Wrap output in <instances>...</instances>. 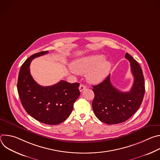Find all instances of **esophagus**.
I'll return each instance as SVG.
<instances>
[{
	"label": "esophagus",
	"mask_w": 160,
	"mask_h": 160,
	"mask_svg": "<svg viewBox=\"0 0 160 160\" xmlns=\"http://www.w3.org/2000/svg\"><path fill=\"white\" fill-rule=\"evenodd\" d=\"M86 88H87V87H86L85 85L82 84V85H80V87H79V90H80V92H83V91Z\"/></svg>",
	"instance_id": "obj_1"
}]
</instances>
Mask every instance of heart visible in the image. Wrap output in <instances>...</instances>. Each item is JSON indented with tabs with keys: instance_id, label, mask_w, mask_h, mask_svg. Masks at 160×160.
I'll return each mask as SVG.
<instances>
[{
	"instance_id": "b5f03b06",
	"label": "heart",
	"mask_w": 160,
	"mask_h": 160,
	"mask_svg": "<svg viewBox=\"0 0 160 160\" xmlns=\"http://www.w3.org/2000/svg\"><path fill=\"white\" fill-rule=\"evenodd\" d=\"M102 54H95L80 58L72 64L75 73H87L88 79L93 83H99L104 80L111 70V63L105 61Z\"/></svg>"
}]
</instances>
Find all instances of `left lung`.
Returning a JSON list of instances; mask_svg holds the SVG:
<instances>
[{"label":"left lung","instance_id":"left-lung-1","mask_svg":"<svg viewBox=\"0 0 160 160\" xmlns=\"http://www.w3.org/2000/svg\"><path fill=\"white\" fill-rule=\"evenodd\" d=\"M131 66L134 81L129 92H121L110 81V75L101 83L92 86L94 98L92 108L96 117L102 122L114 125L125 122L138 110L145 92L144 78L138 62L128 53L125 54Z\"/></svg>","mask_w":160,"mask_h":160}]
</instances>
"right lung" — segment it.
Here are the masks:
<instances>
[{
    "label": "right lung",
    "mask_w": 160,
    "mask_h": 160,
    "mask_svg": "<svg viewBox=\"0 0 160 160\" xmlns=\"http://www.w3.org/2000/svg\"><path fill=\"white\" fill-rule=\"evenodd\" d=\"M48 53L42 51L34 54L22 64L17 88L21 104L28 114L40 122L54 125L70 116L80 94V83L61 80L51 86L38 85L30 74V62L34 58Z\"/></svg>",
    "instance_id": "1"
}]
</instances>
